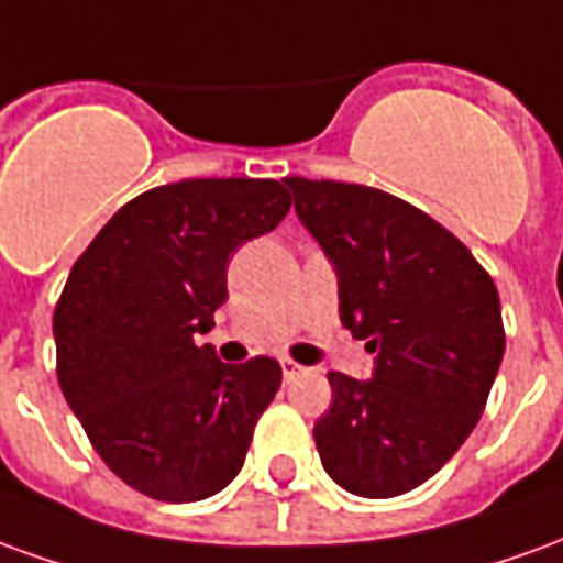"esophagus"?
<instances>
[{
    "instance_id": "esophagus-1",
    "label": "esophagus",
    "mask_w": 563,
    "mask_h": 563,
    "mask_svg": "<svg viewBox=\"0 0 563 563\" xmlns=\"http://www.w3.org/2000/svg\"><path fill=\"white\" fill-rule=\"evenodd\" d=\"M280 367H283V379H286V383H292V379H298L307 371L305 365H298V362H292V358H280Z\"/></svg>"
}]
</instances>
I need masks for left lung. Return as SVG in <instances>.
<instances>
[{"label":"left lung","instance_id":"left-lung-1","mask_svg":"<svg viewBox=\"0 0 563 563\" xmlns=\"http://www.w3.org/2000/svg\"><path fill=\"white\" fill-rule=\"evenodd\" d=\"M286 186L338 271L341 322L377 353L365 383L329 374L331 407L313 424L322 467L358 497L413 492L485 410L507 343L495 280L404 198L341 180Z\"/></svg>","mask_w":563,"mask_h":563}]
</instances>
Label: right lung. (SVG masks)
Segmentation results:
<instances>
[{
  "instance_id": "obj_1",
  "label": "right lung",
  "mask_w": 563,
  "mask_h": 563,
  "mask_svg": "<svg viewBox=\"0 0 563 563\" xmlns=\"http://www.w3.org/2000/svg\"><path fill=\"white\" fill-rule=\"evenodd\" d=\"M286 186L196 177L126 201L80 253L54 310L56 377L92 449L141 495L192 504L244 467L280 389L268 355L225 365L198 334L244 241L277 229Z\"/></svg>"
}]
</instances>
